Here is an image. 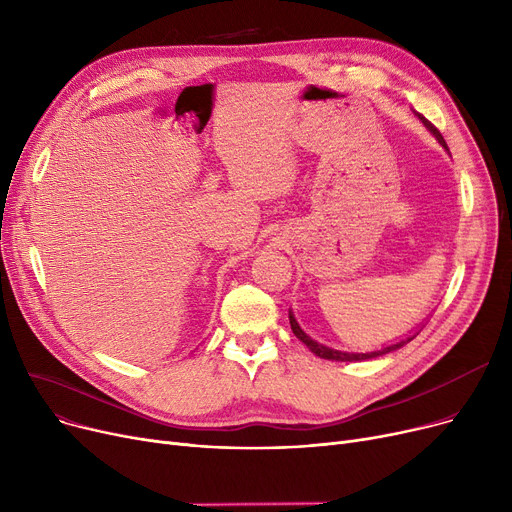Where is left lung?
I'll return each instance as SVG.
<instances>
[{
	"label": "left lung",
	"mask_w": 512,
	"mask_h": 512,
	"mask_svg": "<svg viewBox=\"0 0 512 512\" xmlns=\"http://www.w3.org/2000/svg\"><path fill=\"white\" fill-rule=\"evenodd\" d=\"M421 122H423V126L434 134L436 137V141L448 151V147H446V141H444V137L442 134L429 124L421 114H415ZM288 319H290V328H292V332H294V336H297L303 344H307V348L309 351L313 353V355H317L319 359H328V361H369V359H378V357H382V355H388V353H394V351H398V348H402L405 346L407 342H411L421 330H417L415 334H409L407 338H402V340H398V342H394V344H388V346H382V348H375V351H365V353H351V351H338V348H332V346H326V344H321V342H317V340H313L309 334H305V330L299 326V321L294 319V313H292V309L288 311Z\"/></svg>",
	"instance_id": "obj_1"
}]
</instances>
